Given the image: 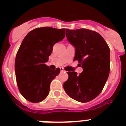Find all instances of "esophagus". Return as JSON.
<instances>
[{
	"instance_id": "esophagus-1",
	"label": "esophagus",
	"mask_w": 126,
	"mask_h": 126,
	"mask_svg": "<svg viewBox=\"0 0 126 126\" xmlns=\"http://www.w3.org/2000/svg\"><path fill=\"white\" fill-rule=\"evenodd\" d=\"M61 72H64L65 71H64V69L63 68H61Z\"/></svg>"
}]
</instances>
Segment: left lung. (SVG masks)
I'll list each match as a JSON object with an SVG mask.
<instances>
[{
  "instance_id": "8db88e82",
  "label": "left lung",
  "mask_w": 126,
  "mask_h": 126,
  "mask_svg": "<svg viewBox=\"0 0 126 126\" xmlns=\"http://www.w3.org/2000/svg\"><path fill=\"white\" fill-rule=\"evenodd\" d=\"M69 42L75 47L74 61L83 71H68L64 88L69 96L82 103L90 102L102 92L110 73V48L97 32L88 29H65Z\"/></svg>"
}]
</instances>
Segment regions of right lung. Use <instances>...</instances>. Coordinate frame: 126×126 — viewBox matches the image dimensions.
<instances>
[{"mask_svg": "<svg viewBox=\"0 0 126 126\" xmlns=\"http://www.w3.org/2000/svg\"><path fill=\"white\" fill-rule=\"evenodd\" d=\"M65 31L37 28L26 34L20 45L16 56V78L20 93L29 102L38 103L46 98L50 83L59 74V68L51 70L45 62L54 44L65 37Z\"/></svg>", "mask_w": 126, "mask_h": 126, "instance_id": "obj_1", "label": "right lung"}]
</instances>
